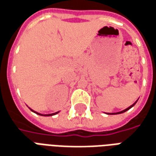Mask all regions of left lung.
Instances as JSON below:
<instances>
[{"label":"left lung","mask_w":156,"mask_h":156,"mask_svg":"<svg viewBox=\"0 0 156 156\" xmlns=\"http://www.w3.org/2000/svg\"><path fill=\"white\" fill-rule=\"evenodd\" d=\"M137 101H138V100H136V102H137ZM136 102H135V103H134V104H133V105H130V106H129V108H125V109H124V110H123V111L117 112V113H110V114H109V113H108V115H119V114H122V113H124V112H126V111H127V110H129V108H132V107H133V106H134V105H135V104H136Z\"/></svg>","instance_id":"8db88e82"}]
</instances>
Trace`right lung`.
<instances>
[{"label": "right lung", "mask_w": 156, "mask_h": 156, "mask_svg": "<svg viewBox=\"0 0 156 156\" xmlns=\"http://www.w3.org/2000/svg\"><path fill=\"white\" fill-rule=\"evenodd\" d=\"M30 109H31V110H32V112H34V113H36V114H37V115H42V116H51V115H57V114H58V113H59V111H58V112H56V113H53V114H49V115H41V114H39V113H37V112H36V111H34V110H32V108H30Z\"/></svg>", "instance_id": "obj_1"}]
</instances>
